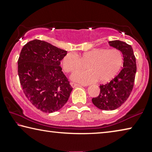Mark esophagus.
Masks as SVG:
<instances>
[{
	"mask_svg": "<svg viewBox=\"0 0 152 152\" xmlns=\"http://www.w3.org/2000/svg\"><path fill=\"white\" fill-rule=\"evenodd\" d=\"M70 85H72V87H81L80 85H79V84H77V83H70Z\"/></svg>",
	"mask_w": 152,
	"mask_h": 152,
	"instance_id": "34e87169",
	"label": "esophagus"
}]
</instances>
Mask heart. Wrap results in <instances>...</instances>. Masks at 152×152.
I'll list each match as a JSON object with an SVG mask.
<instances>
[{"mask_svg":"<svg viewBox=\"0 0 152 152\" xmlns=\"http://www.w3.org/2000/svg\"><path fill=\"white\" fill-rule=\"evenodd\" d=\"M124 57L118 49L95 48L83 53L80 56L68 53L63 58V68L66 72L83 69L86 64L88 69L76 72L72 75V80L83 84H90L99 80L106 82L118 73L123 65Z\"/></svg>","mask_w":152,"mask_h":152,"instance_id":"obj_1","label":"heart"}]
</instances>
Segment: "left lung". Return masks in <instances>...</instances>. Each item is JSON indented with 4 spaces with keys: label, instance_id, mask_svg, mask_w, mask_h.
Returning a JSON list of instances; mask_svg holds the SVG:
<instances>
[{
    "label": "left lung",
    "instance_id": "obj_1",
    "mask_svg": "<svg viewBox=\"0 0 152 152\" xmlns=\"http://www.w3.org/2000/svg\"><path fill=\"white\" fill-rule=\"evenodd\" d=\"M110 46L119 50L124 57L123 68L118 75L109 83L99 86L100 92L92 102L101 110L117 109L127 100L134 87L137 64L133 49L130 45L119 40L108 42Z\"/></svg>",
    "mask_w": 152,
    "mask_h": 152
}]
</instances>
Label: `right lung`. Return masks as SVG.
<instances>
[{"instance_id": "obj_1", "label": "right lung", "mask_w": 152, "mask_h": 152, "mask_svg": "<svg viewBox=\"0 0 152 152\" xmlns=\"http://www.w3.org/2000/svg\"><path fill=\"white\" fill-rule=\"evenodd\" d=\"M67 53L39 39L27 43L20 53V85L28 100L43 112L58 110L69 98L73 88L59 66Z\"/></svg>"}]
</instances>
